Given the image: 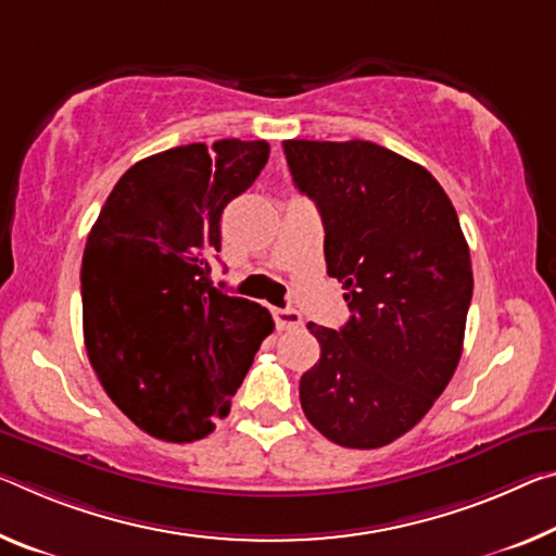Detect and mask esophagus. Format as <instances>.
I'll use <instances>...</instances> for the list:
<instances>
[{"label":"esophagus","instance_id":"34e87169","mask_svg":"<svg viewBox=\"0 0 556 556\" xmlns=\"http://www.w3.org/2000/svg\"><path fill=\"white\" fill-rule=\"evenodd\" d=\"M275 321L279 331L299 329V326H302V314L294 309H275Z\"/></svg>","mask_w":556,"mask_h":556}]
</instances>
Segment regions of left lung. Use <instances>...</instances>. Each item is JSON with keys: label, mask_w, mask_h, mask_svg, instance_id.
<instances>
[{"label": "left lung", "mask_w": 556, "mask_h": 556, "mask_svg": "<svg viewBox=\"0 0 556 556\" xmlns=\"http://www.w3.org/2000/svg\"><path fill=\"white\" fill-rule=\"evenodd\" d=\"M285 155L351 309L339 331L306 326L321 356L299 401L331 443L383 447L433 408L460 361L472 299L460 219L426 167L383 146L285 140Z\"/></svg>", "instance_id": "8db88e82"}]
</instances>
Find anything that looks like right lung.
Returning <instances> with one entry per match:
<instances>
[{
    "mask_svg": "<svg viewBox=\"0 0 556 556\" xmlns=\"http://www.w3.org/2000/svg\"><path fill=\"white\" fill-rule=\"evenodd\" d=\"M267 157V140L240 138L143 157L88 232V361L109 399L157 440L213 433L275 329L264 306L219 292L207 277L227 202L257 180Z\"/></svg>",
    "mask_w": 556,
    "mask_h": 556,
    "instance_id": "obj_1",
    "label": "right lung"
}]
</instances>
